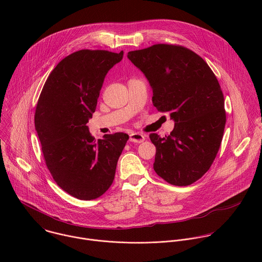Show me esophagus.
<instances>
[{"mask_svg": "<svg viewBox=\"0 0 262 262\" xmlns=\"http://www.w3.org/2000/svg\"><path fill=\"white\" fill-rule=\"evenodd\" d=\"M145 140V136L140 133H132L129 135V141L134 143H142Z\"/></svg>", "mask_w": 262, "mask_h": 262, "instance_id": "1", "label": "esophagus"}]
</instances>
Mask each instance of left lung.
<instances>
[{
	"instance_id": "obj_1",
	"label": "left lung",
	"mask_w": 262,
	"mask_h": 262,
	"mask_svg": "<svg viewBox=\"0 0 262 262\" xmlns=\"http://www.w3.org/2000/svg\"><path fill=\"white\" fill-rule=\"evenodd\" d=\"M127 58L148 80L154 105L170 112L175 122L169 136H149L157 147L154 169L171 184L190 185L210 168L225 128L214 73L200 56L179 46L155 45L128 52Z\"/></svg>"
}]
</instances>
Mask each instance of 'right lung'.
Here are the masks:
<instances>
[{
  "instance_id": "add662e5",
  "label": "right lung",
  "mask_w": 262,
  "mask_h": 262,
  "mask_svg": "<svg viewBox=\"0 0 262 262\" xmlns=\"http://www.w3.org/2000/svg\"><path fill=\"white\" fill-rule=\"evenodd\" d=\"M122 58L123 51L70 54L50 73L37 102L35 129L48 169L62 190L80 200L107 191L128 140L116 133L96 141L87 126L107 71Z\"/></svg>"
}]
</instances>
